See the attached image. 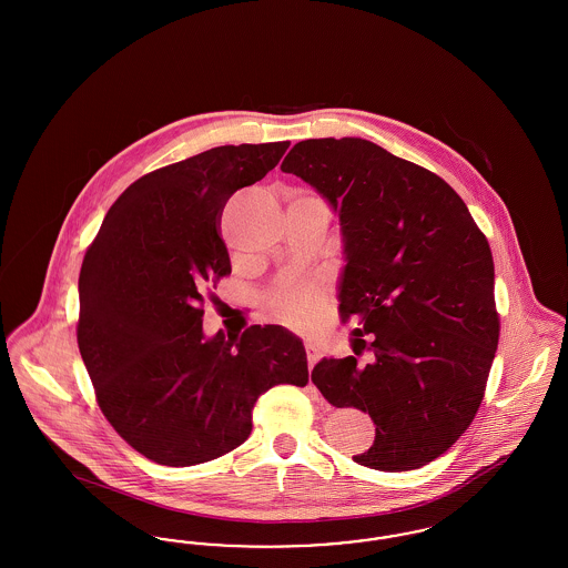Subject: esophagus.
Listing matches in <instances>:
<instances>
[{"instance_id":"1","label":"esophagus","mask_w":568,"mask_h":568,"mask_svg":"<svg viewBox=\"0 0 568 568\" xmlns=\"http://www.w3.org/2000/svg\"><path fill=\"white\" fill-rule=\"evenodd\" d=\"M304 349H306V357H308V366H315L320 362V357H322V349L315 343H311V341L304 343Z\"/></svg>"}]
</instances>
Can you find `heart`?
I'll use <instances>...</instances> for the list:
<instances>
[{
	"label": "heart",
	"instance_id": "1",
	"mask_svg": "<svg viewBox=\"0 0 568 568\" xmlns=\"http://www.w3.org/2000/svg\"><path fill=\"white\" fill-rule=\"evenodd\" d=\"M272 306L283 324L304 329L320 317L324 306V290L313 281L292 283L274 294Z\"/></svg>",
	"mask_w": 568,
	"mask_h": 568
}]
</instances>
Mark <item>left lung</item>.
<instances>
[{
	"instance_id": "1",
	"label": "left lung",
	"mask_w": 568,
	"mask_h": 568,
	"mask_svg": "<svg viewBox=\"0 0 568 568\" xmlns=\"http://www.w3.org/2000/svg\"><path fill=\"white\" fill-rule=\"evenodd\" d=\"M341 216V320L354 355L324 357L313 383L329 405L368 410L377 430L353 456L385 473L422 468L475 419L498 347L494 260L456 191L371 140H302L281 163ZM367 338L364 339L363 336Z\"/></svg>"
}]
</instances>
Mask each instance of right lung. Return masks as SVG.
Here are the masks:
<instances>
[{"label":"right lung","instance_id":"obj_1","mask_svg":"<svg viewBox=\"0 0 568 568\" xmlns=\"http://www.w3.org/2000/svg\"><path fill=\"white\" fill-rule=\"evenodd\" d=\"M290 142L227 144L144 174L110 206L79 276L77 338L110 426L138 454L193 466L243 445L253 406L308 383L302 341L281 325L202 332L209 287L232 272L225 202L262 181Z\"/></svg>","mask_w":568,"mask_h":568}]
</instances>
